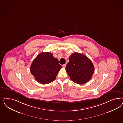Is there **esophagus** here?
<instances>
[{"label":"esophagus","instance_id":"esophagus-1","mask_svg":"<svg viewBox=\"0 0 123 123\" xmlns=\"http://www.w3.org/2000/svg\"><path fill=\"white\" fill-rule=\"evenodd\" d=\"M66 66H67V64H64V65H62V67H63L64 68H65L66 67Z\"/></svg>","mask_w":123,"mask_h":123}]
</instances>
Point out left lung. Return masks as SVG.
<instances>
[{
	"instance_id": "obj_1",
	"label": "left lung",
	"mask_w": 123,
	"mask_h": 123,
	"mask_svg": "<svg viewBox=\"0 0 123 123\" xmlns=\"http://www.w3.org/2000/svg\"><path fill=\"white\" fill-rule=\"evenodd\" d=\"M66 71L70 79L78 84L86 83L94 73V66L91 60L83 54L75 52L69 57Z\"/></svg>"
}]
</instances>
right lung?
Returning <instances> with one entry per match:
<instances>
[{"label":"right lung","mask_w":123,"mask_h":123,"mask_svg":"<svg viewBox=\"0 0 123 123\" xmlns=\"http://www.w3.org/2000/svg\"><path fill=\"white\" fill-rule=\"evenodd\" d=\"M62 68L58 60L53 57L50 52L39 54L32 62L30 71L36 80L42 84L54 81L60 70Z\"/></svg>","instance_id":"add662e5"}]
</instances>
